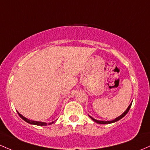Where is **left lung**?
I'll list each match as a JSON object with an SVG mask.
<instances>
[{"instance_id": "left-lung-1", "label": "left lung", "mask_w": 150, "mask_h": 150, "mask_svg": "<svg viewBox=\"0 0 150 150\" xmlns=\"http://www.w3.org/2000/svg\"><path fill=\"white\" fill-rule=\"evenodd\" d=\"M131 105H132V103H131L130 105H129V107H128V108H127V110H125V112L123 113L122 115H121L120 116H119V117H118L115 118V119L114 120H111V121H100V120H97L94 119V118L92 117H90V116H89V117H90L91 118V119L93 120L94 122H95L98 123V124H103V125H104V124H110V123H113V122H117V121L120 120L122 119V118L123 117L125 116V115H127V113L128 112H129V109H130Z\"/></svg>"}]
</instances>
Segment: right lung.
<instances>
[{
	"label": "right lung",
	"instance_id": "obj_1",
	"mask_svg": "<svg viewBox=\"0 0 150 150\" xmlns=\"http://www.w3.org/2000/svg\"><path fill=\"white\" fill-rule=\"evenodd\" d=\"M18 114L19 115V116L21 117V118H22L23 120L24 121H25L26 122H28V123H29V124H31V125H39V126H45V125H47V123H45V122H37V121H33V120H28V119H27V118H25V117H23V116L22 115H21L20 114V113L18 112ZM54 122H50L49 123V125H51V124H52V123H53Z\"/></svg>",
	"mask_w": 150,
	"mask_h": 150
}]
</instances>
